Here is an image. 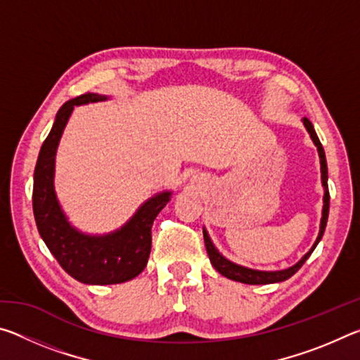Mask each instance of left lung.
I'll use <instances>...</instances> for the list:
<instances>
[{"label":"left lung","mask_w":360,"mask_h":360,"mask_svg":"<svg viewBox=\"0 0 360 360\" xmlns=\"http://www.w3.org/2000/svg\"><path fill=\"white\" fill-rule=\"evenodd\" d=\"M302 122H303L304 129H307V131L309 133V138L313 139L314 146L318 148L319 162H321V182H322V187H324V197H322V202H324V205H322V217H321L318 238H316L311 249H309V251L304 254L303 257L297 262V264H294L289 268H284V270L264 271V270H254V268L238 265V264H235V262L229 260L227 257H224V255L219 252V249L214 246V243L211 241L208 230L203 227V238H205L206 252H208V255H210V260H211L212 266H214L222 276L231 279V281H238V283H245V284H273V283L285 281V279H289L292 275H295V273L300 270L302 265L304 264V262H307L309 255H311V252L314 251L316 246H318V243L321 241L322 235H324V230H326V225H327V217H328V200H330V195H328V186H327L328 174H327L326 152H324V148H322L318 135H316L311 122H309L307 117H303Z\"/></svg>","instance_id":"left-lung-1"}]
</instances>
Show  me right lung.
<instances>
[{
	"label": "right lung",
	"mask_w": 360,
	"mask_h": 360,
	"mask_svg": "<svg viewBox=\"0 0 360 360\" xmlns=\"http://www.w3.org/2000/svg\"><path fill=\"white\" fill-rule=\"evenodd\" d=\"M106 100V95L85 94L58 109L52 130L41 146L33 184V212L42 241L70 276L94 285L130 281L144 270L152 246V224L173 195L172 191L155 193L120 229L105 235L84 233L68 221L53 184L60 138L72 109Z\"/></svg>",
	"instance_id": "add662e5"
}]
</instances>
